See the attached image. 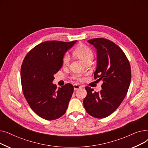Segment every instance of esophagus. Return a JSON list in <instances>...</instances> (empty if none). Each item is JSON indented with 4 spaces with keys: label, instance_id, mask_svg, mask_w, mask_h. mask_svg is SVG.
I'll return each instance as SVG.
<instances>
[{
    "label": "esophagus",
    "instance_id": "esophagus-1",
    "mask_svg": "<svg viewBox=\"0 0 148 148\" xmlns=\"http://www.w3.org/2000/svg\"><path fill=\"white\" fill-rule=\"evenodd\" d=\"M81 88H82V86H79V85H78V84H74V90H78V89H80Z\"/></svg>",
    "mask_w": 148,
    "mask_h": 148
}]
</instances>
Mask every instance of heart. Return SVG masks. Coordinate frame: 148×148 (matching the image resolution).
Returning a JSON list of instances; mask_svg holds the SVG:
<instances>
[{
  "instance_id": "b5f03b06",
  "label": "heart",
  "mask_w": 148,
  "mask_h": 148,
  "mask_svg": "<svg viewBox=\"0 0 148 148\" xmlns=\"http://www.w3.org/2000/svg\"><path fill=\"white\" fill-rule=\"evenodd\" d=\"M74 55L78 57L83 62L85 63L86 61L89 59H92L93 58V53L91 49L87 45L80 44L77 46V47L74 49L73 51ZM70 60V56L68 53H65L63 58H62V64L64 66H66L68 65ZM82 75L77 74L73 77L74 79L78 80H82Z\"/></svg>"
}]
</instances>
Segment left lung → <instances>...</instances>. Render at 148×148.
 Wrapping results in <instances>:
<instances>
[{"label":"left lung","mask_w":148,"mask_h":148,"mask_svg":"<svg viewBox=\"0 0 148 148\" xmlns=\"http://www.w3.org/2000/svg\"><path fill=\"white\" fill-rule=\"evenodd\" d=\"M97 50V68L94 77L103 80L102 89L86 87L83 105L88 114L104 118L113 113L125 98L130 84L131 67L125 53L112 41L98 38L88 40Z\"/></svg>","instance_id":"obj_1"}]
</instances>
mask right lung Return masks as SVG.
I'll use <instances>...</instances> for the list:
<instances>
[{
  "mask_svg": "<svg viewBox=\"0 0 148 148\" xmlns=\"http://www.w3.org/2000/svg\"><path fill=\"white\" fill-rule=\"evenodd\" d=\"M77 42L49 41L35 46L21 68L23 94L32 110L41 118L54 120L64 115L74 91L71 84L56 89L54 74L63 65L62 58Z\"/></svg>",
  "mask_w": 148,
  "mask_h": 148,
  "instance_id": "1",
  "label": "right lung"
}]
</instances>
